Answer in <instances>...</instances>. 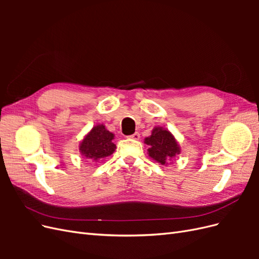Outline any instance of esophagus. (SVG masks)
<instances>
[{
    "mask_svg": "<svg viewBox=\"0 0 259 259\" xmlns=\"http://www.w3.org/2000/svg\"><path fill=\"white\" fill-rule=\"evenodd\" d=\"M139 137H140V135H139V133H134V134H132L131 136H128V138H132V139H135V140H138L139 139Z\"/></svg>",
    "mask_w": 259,
    "mask_h": 259,
    "instance_id": "esophagus-1",
    "label": "esophagus"
}]
</instances>
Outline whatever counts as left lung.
<instances>
[{"instance_id": "8db88e82", "label": "left lung", "mask_w": 259, "mask_h": 259, "mask_svg": "<svg viewBox=\"0 0 259 259\" xmlns=\"http://www.w3.org/2000/svg\"><path fill=\"white\" fill-rule=\"evenodd\" d=\"M149 146V155L161 164H165L179 153V147L174 136L166 130L154 128L150 137L145 139Z\"/></svg>"}]
</instances>
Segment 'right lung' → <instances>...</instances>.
I'll return each instance as SVG.
<instances>
[{
    "mask_svg": "<svg viewBox=\"0 0 259 259\" xmlns=\"http://www.w3.org/2000/svg\"><path fill=\"white\" fill-rule=\"evenodd\" d=\"M113 134L105 128L104 125H97L89 133L80 146V151L85 158L97 161L110 155L115 150Z\"/></svg>",
    "mask_w": 259,
    "mask_h": 259,
    "instance_id": "1",
    "label": "right lung"
}]
</instances>
